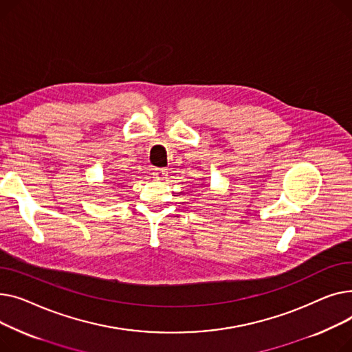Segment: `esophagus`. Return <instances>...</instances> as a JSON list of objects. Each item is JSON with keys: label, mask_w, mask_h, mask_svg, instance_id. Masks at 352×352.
<instances>
[{"label": "esophagus", "mask_w": 352, "mask_h": 352, "mask_svg": "<svg viewBox=\"0 0 352 352\" xmlns=\"http://www.w3.org/2000/svg\"><path fill=\"white\" fill-rule=\"evenodd\" d=\"M166 176H168V172L164 169H155L153 170L155 180H164V179H166Z\"/></svg>", "instance_id": "esophagus-1"}]
</instances>
